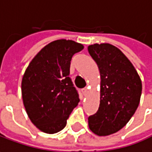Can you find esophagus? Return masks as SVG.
Wrapping results in <instances>:
<instances>
[{
  "instance_id": "34e87169",
  "label": "esophagus",
  "mask_w": 152,
  "mask_h": 152,
  "mask_svg": "<svg viewBox=\"0 0 152 152\" xmlns=\"http://www.w3.org/2000/svg\"><path fill=\"white\" fill-rule=\"evenodd\" d=\"M82 92H83V95H87V94H88V88H83V90H82Z\"/></svg>"
}]
</instances>
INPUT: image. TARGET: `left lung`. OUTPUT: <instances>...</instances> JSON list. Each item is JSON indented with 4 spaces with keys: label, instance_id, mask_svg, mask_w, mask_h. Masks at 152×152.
<instances>
[{
    "label": "left lung",
    "instance_id": "8db88e82",
    "mask_svg": "<svg viewBox=\"0 0 152 152\" xmlns=\"http://www.w3.org/2000/svg\"><path fill=\"white\" fill-rule=\"evenodd\" d=\"M100 74V103L88 117L90 130L99 136L118 132L130 120L140 101L142 83L133 64L119 48L109 44L88 48Z\"/></svg>",
    "mask_w": 152,
    "mask_h": 152
}]
</instances>
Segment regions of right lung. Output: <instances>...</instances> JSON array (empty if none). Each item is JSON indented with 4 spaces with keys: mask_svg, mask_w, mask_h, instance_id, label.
<instances>
[{
    "mask_svg": "<svg viewBox=\"0 0 152 152\" xmlns=\"http://www.w3.org/2000/svg\"><path fill=\"white\" fill-rule=\"evenodd\" d=\"M84 48L71 40H56L46 45L29 64L21 83L27 115L37 129L55 134L80 101L69 78L72 56Z\"/></svg>",
    "mask_w": 152,
    "mask_h": 152,
    "instance_id": "add662e5",
    "label": "right lung"
}]
</instances>
